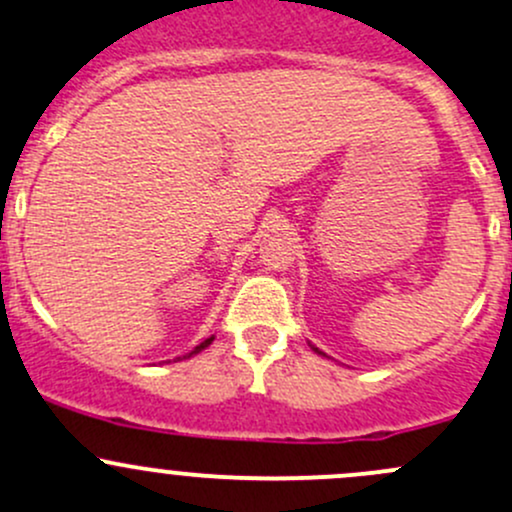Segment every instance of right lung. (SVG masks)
<instances>
[{"mask_svg":"<svg viewBox=\"0 0 512 512\" xmlns=\"http://www.w3.org/2000/svg\"><path fill=\"white\" fill-rule=\"evenodd\" d=\"M211 341H213V338H206V341H203V343H198V346H196V348H193V351H191V353H188V355H193V353L203 351V348H206V346H211ZM184 358H186V355H184Z\"/></svg>","mask_w":512,"mask_h":512,"instance_id":"add662e5","label":"right lung"}]
</instances>
